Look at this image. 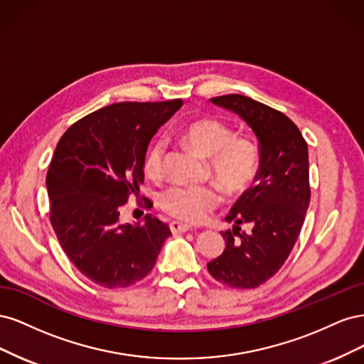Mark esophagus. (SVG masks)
I'll use <instances>...</instances> for the list:
<instances>
[{"mask_svg": "<svg viewBox=\"0 0 364 364\" xmlns=\"http://www.w3.org/2000/svg\"><path fill=\"white\" fill-rule=\"evenodd\" d=\"M191 229L190 225H185V223H181V222H171L170 223V230L176 235V234H183V232H188V230Z\"/></svg>", "mask_w": 364, "mask_h": 364, "instance_id": "obj_1", "label": "esophagus"}]
</instances>
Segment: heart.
Masks as SVG:
<instances>
[{
	"mask_svg": "<svg viewBox=\"0 0 364 364\" xmlns=\"http://www.w3.org/2000/svg\"><path fill=\"white\" fill-rule=\"evenodd\" d=\"M179 139L197 155L208 159L209 174L229 196L245 193L255 181L259 167L258 146L247 136H235L223 121L213 117L194 119L179 132ZM165 141L149 147L142 162L144 173L159 179L164 170ZM223 194L217 185H174L161 194L159 205L171 217L186 223H200L222 205Z\"/></svg>",
	"mask_w": 364,
	"mask_h": 364,
	"instance_id": "heart-1",
	"label": "heart"
}]
</instances>
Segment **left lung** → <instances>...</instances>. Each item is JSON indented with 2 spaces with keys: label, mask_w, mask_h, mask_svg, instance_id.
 <instances>
[{
  "label": "left lung",
  "mask_w": 364,
  "mask_h": 364,
  "mask_svg": "<svg viewBox=\"0 0 364 364\" xmlns=\"http://www.w3.org/2000/svg\"><path fill=\"white\" fill-rule=\"evenodd\" d=\"M211 102L237 114L259 142V168L253 186L226 215L232 230L222 232L226 247L208 262V272L230 289H257L282 267L296 243L310 205L308 147L301 130L282 112L240 94ZM247 224L250 229L241 231Z\"/></svg>",
  "instance_id": "obj_1"
}]
</instances>
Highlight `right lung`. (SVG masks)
Segmentation results:
<instances>
[{"label":"right lung","instance_id":"right-lung-1","mask_svg":"<svg viewBox=\"0 0 364 364\" xmlns=\"http://www.w3.org/2000/svg\"><path fill=\"white\" fill-rule=\"evenodd\" d=\"M182 105L115 103L77 121L58 142L47 173L50 222L71 262L102 287L124 289L146 278L171 235L151 214L119 223V208L139 197L149 142Z\"/></svg>","mask_w":364,"mask_h":364}]
</instances>
